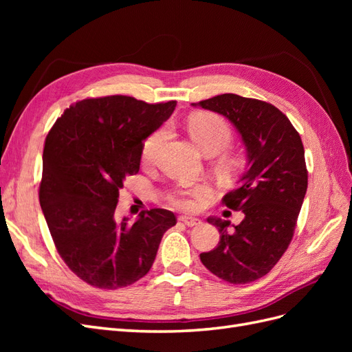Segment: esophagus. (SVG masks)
Segmentation results:
<instances>
[{
    "instance_id": "1",
    "label": "esophagus",
    "mask_w": 352,
    "mask_h": 352,
    "mask_svg": "<svg viewBox=\"0 0 352 352\" xmlns=\"http://www.w3.org/2000/svg\"><path fill=\"white\" fill-rule=\"evenodd\" d=\"M179 221L185 223V225H186L188 228H194V226H198L199 223H201V220H199V219H195V217H189V216H180V217H179Z\"/></svg>"
}]
</instances>
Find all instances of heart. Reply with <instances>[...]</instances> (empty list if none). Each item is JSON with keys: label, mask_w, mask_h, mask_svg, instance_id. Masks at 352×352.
Masks as SVG:
<instances>
[{"label": "heart", "mask_w": 352, "mask_h": 352, "mask_svg": "<svg viewBox=\"0 0 352 352\" xmlns=\"http://www.w3.org/2000/svg\"><path fill=\"white\" fill-rule=\"evenodd\" d=\"M185 127L190 136V140H192L199 150L207 155H212L226 150L232 141L230 126L223 117L214 113L199 111L190 114L188 117ZM166 138V127H158V129H155L151 135L146 136V140L142 145V158L145 163L154 162L160 150H162V145L164 144ZM220 167L225 170H232L233 167H236V160L230 155L221 157ZM210 194L211 188L208 184L179 186L170 192L168 202L176 208L192 211L197 210L202 204V201H204Z\"/></svg>", "instance_id": "obj_1"}]
</instances>
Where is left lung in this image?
<instances>
[{
  "instance_id": "left-lung-1",
  "label": "left lung",
  "mask_w": 352,
  "mask_h": 352,
  "mask_svg": "<svg viewBox=\"0 0 352 352\" xmlns=\"http://www.w3.org/2000/svg\"><path fill=\"white\" fill-rule=\"evenodd\" d=\"M194 105L228 117L248 155L239 186L223 198V204L242 210L245 217L232 232L229 220L208 217L220 241L199 258L223 280L250 283L267 274L292 241L308 185L301 136L279 109L265 101L221 94Z\"/></svg>"
}]
</instances>
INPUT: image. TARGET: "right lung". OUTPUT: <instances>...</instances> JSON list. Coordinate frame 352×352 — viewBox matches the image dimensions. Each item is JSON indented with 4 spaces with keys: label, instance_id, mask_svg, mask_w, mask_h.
<instances>
[{
    "label": "right lung",
    "instance_id": "add662e5",
    "mask_svg": "<svg viewBox=\"0 0 352 352\" xmlns=\"http://www.w3.org/2000/svg\"><path fill=\"white\" fill-rule=\"evenodd\" d=\"M176 107L126 95L70 105L47 135L39 202L60 257L100 289L129 286L150 272L172 211L151 208L116 220L126 179L140 172L142 145Z\"/></svg>",
    "mask_w": 352,
    "mask_h": 352
}]
</instances>
